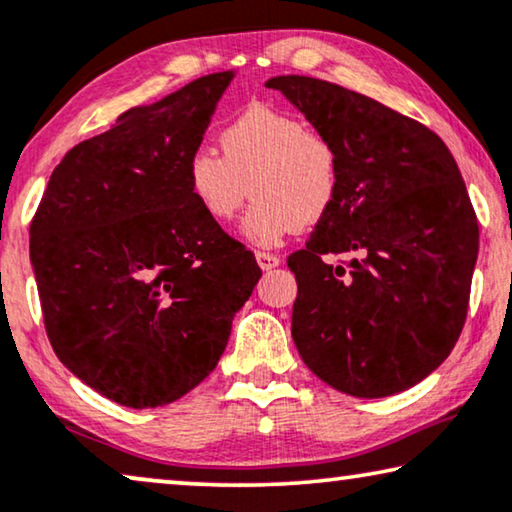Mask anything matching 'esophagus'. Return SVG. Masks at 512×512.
<instances>
[{
  "instance_id": "34e87169",
  "label": "esophagus",
  "mask_w": 512,
  "mask_h": 512,
  "mask_svg": "<svg viewBox=\"0 0 512 512\" xmlns=\"http://www.w3.org/2000/svg\"><path fill=\"white\" fill-rule=\"evenodd\" d=\"M256 261H258V268L261 270H272L279 265V256L268 254V251H256Z\"/></svg>"
}]
</instances>
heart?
Segmentation results:
<instances>
[{"label": "heart", "instance_id": "1", "mask_svg": "<svg viewBox=\"0 0 512 512\" xmlns=\"http://www.w3.org/2000/svg\"><path fill=\"white\" fill-rule=\"evenodd\" d=\"M221 154L201 147L187 159V187L207 219L226 224L247 201L242 235L277 247L314 226L342 191V150L328 133L270 106H249L219 133Z\"/></svg>", "mask_w": 512, "mask_h": 512}]
</instances>
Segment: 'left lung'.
I'll return each mask as SVG.
<instances>
[{"label":"left lung","instance_id":"1","mask_svg":"<svg viewBox=\"0 0 512 512\" xmlns=\"http://www.w3.org/2000/svg\"><path fill=\"white\" fill-rule=\"evenodd\" d=\"M265 87L342 150L337 203L288 256L300 358L346 395L409 390L448 358L469 309L478 219L453 154L425 124L335 83ZM337 253L348 266L329 261Z\"/></svg>","mask_w":512,"mask_h":512}]
</instances>
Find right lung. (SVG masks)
Wrapping results in <instances>:
<instances>
[{
  "instance_id": "obj_1",
  "label": "right lung",
  "mask_w": 512,
  "mask_h": 512,
  "mask_svg": "<svg viewBox=\"0 0 512 512\" xmlns=\"http://www.w3.org/2000/svg\"><path fill=\"white\" fill-rule=\"evenodd\" d=\"M233 76L198 78L78 143L29 226L53 351L73 376L131 409L196 388L261 279L254 254L205 217L184 175Z\"/></svg>"
}]
</instances>
